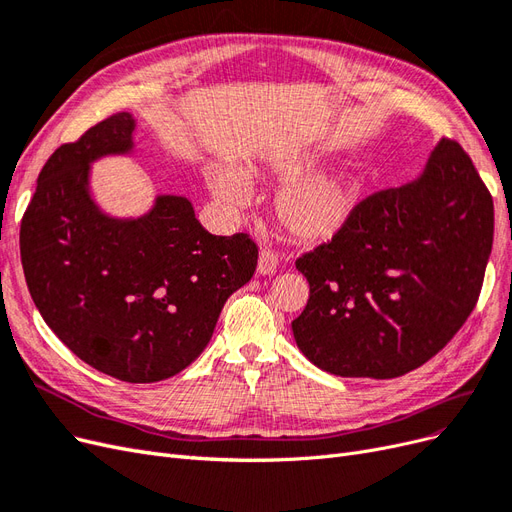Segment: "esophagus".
Instances as JSON below:
<instances>
[{
    "mask_svg": "<svg viewBox=\"0 0 512 512\" xmlns=\"http://www.w3.org/2000/svg\"><path fill=\"white\" fill-rule=\"evenodd\" d=\"M276 266H278V255L270 249H263L259 253V259H257V272L259 274H274L276 272Z\"/></svg>",
    "mask_w": 512,
    "mask_h": 512,
    "instance_id": "esophagus-1",
    "label": "esophagus"
}]
</instances>
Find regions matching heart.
<instances>
[{
  "label": "heart",
  "mask_w": 512,
  "mask_h": 512,
  "mask_svg": "<svg viewBox=\"0 0 512 512\" xmlns=\"http://www.w3.org/2000/svg\"><path fill=\"white\" fill-rule=\"evenodd\" d=\"M278 172L287 180H298L306 172L304 163H283ZM214 197L227 208H242L249 202L246 178L227 166H212L206 174ZM357 204V183L349 178L323 176L293 183L280 191L276 219L287 234L306 242H321L340 234Z\"/></svg>",
  "instance_id": "b5f03b06"
}]
</instances>
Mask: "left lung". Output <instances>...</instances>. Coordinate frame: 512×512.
<instances>
[{
  "instance_id": "obj_1",
  "label": "left lung",
  "mask_w": 512,
  "mask_h": 512,
  "mask_svg": "<svg viewBox=\"0 0 512 512\" xmlns=\"http://www.w3.org/2000/svg\"><path fill=\"white\" fill-rule=\"evenodd\" d=\"M491 244V193L461 144L442 138L417 180L364 197L340 234L295 259L310 285L295 342L329 374L415 370L470 317Z\"/></svg>"
}]
</instances>
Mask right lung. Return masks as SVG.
<instances>
[{
	"label": "right lung",
	"mask_w": 512,
	"mask_h": 512,
	"mask_svg": "<svg viewBox=\"0 0 512 512\" xmlns=\"http://www.w3.org/2000/svg\"><path fill=\"white\" fill-rule=\"evenodd\" d=\"M134 127L117 112L48 157L21 221V261L42 319L76 357L125 383H155L206 349L259 251L246 234H208L187 197L159 195L131 221L97 208L91 161L131 151Z\"/></svg>",
	"instance_id": "obj_1"
}]
</instances>
